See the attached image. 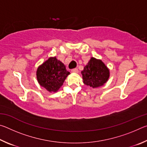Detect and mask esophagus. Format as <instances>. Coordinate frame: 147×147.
<instances>
[{"label":"esophagus","mask_w":147,"mask_h":147,"mask_svg":"<svg viewBox=\"0 0 147 147\" xmlns=\"http://www.w3.org/2000/svg\"><path fill=\"white\" fill-rule=\"evenodd\" d=\"M71 72H72V73H78V69L74 68V69H72Z\"/></svg>","instance_id":"34e87169"}]
</instances>
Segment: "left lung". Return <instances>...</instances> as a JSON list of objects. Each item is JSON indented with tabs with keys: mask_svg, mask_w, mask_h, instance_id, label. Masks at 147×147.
I'll return each instance as SVG.
<instances>
[{
	"mask_svg": "<svg viewBox=\"0 0 147 147\" xmlns=\"http://www.w3.org/2000/svg\"><path fill=\"white\" fill-rule=\"evenodd\" d=\"M83 82L93 88H98L106 83L109 77V70L102 60L92 57L81 72Z\"/></svg>",
	"mask_w": 147,
	"mask_h": 147,
	"instance_id": "obj_1",
	"label": "left lung"
}]
</instances>
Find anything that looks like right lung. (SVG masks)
Instances as JSON below:
<instances>
[{
	"label": "right lung",
	"mask_w": 147,
	"mask_h": 147,
	"mask_svg": "<svg viewBox=\"0 0 147 147\" xmlns=\"http://www.w3.org/2000/svg\"><path fill=\"white\" fill-rule=\"evenodd\" d=\"M69 74L65 65L56 57L49 58L36 71L38 83L49 92L58 91Z\"/></svg>",
	"instance_id": "add662e5"
}]
</instances>
